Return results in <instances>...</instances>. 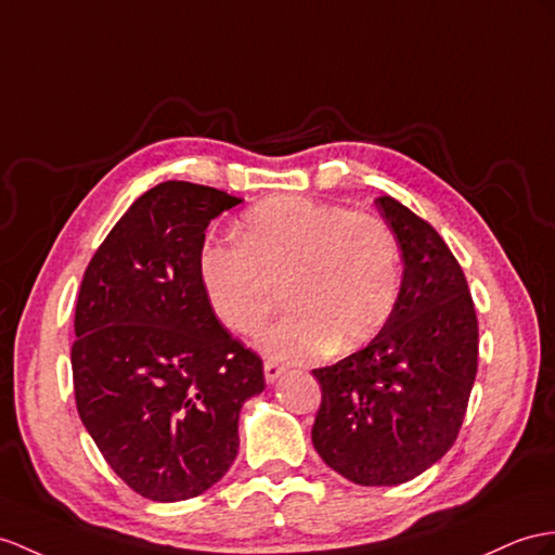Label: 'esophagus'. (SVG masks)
Here are the masks:
<instances>
[{"instance_id":"1","label":"esophagus","mask_w":555,"mask_h":555,"mask_svg":"<svg viewBox=\"0 0 555 555\" xmlns=\"http://www.w3.org/2000/svg\"><path fill=\"white\" fill-rule=\"evenodd\" d=\"M263 374H266V382L268 384H275L282 374H285V367L282 364H278L275 360H266L263 362Z\"/></svg>"}]
</instances>
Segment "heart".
<instances>
[{
	"mask_svg": "<svg viewBox=\"0 0 555 555\" xmlns=\"http://www.w3.org/2000/svg\"><path fill=\"white\" fill-rule=\"evenodd\" d=\"M237 242H207L199 278L228 330L259 332L285 296L289 313L261 334L278 360L353 350L396 306L402 259L379 216L306 197H275L242 216Z\"/></svg>",
	"mask_w": 555,
	"mask_h": 555,
	"instance_id": "heart-1",
	"label": "heart"
}]
</instances>
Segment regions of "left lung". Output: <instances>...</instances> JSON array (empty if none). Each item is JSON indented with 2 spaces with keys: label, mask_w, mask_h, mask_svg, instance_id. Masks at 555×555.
<instances>
[{
  "label": "left lung",
  "mask_w": 555,
  "mask_h": 555,
  "mask_svg": "<svg viewBox=\"0 0 555 555\" xmlns=\"http://www.w3.org/2000/svg\"><path fill=\"white\" fill-rule=\"evenodd\" d=\"M374 205L402 251L400 294L367 346L313 370L322 388L313 444L350 482L388 488L454 444L478 372V318L436 228L388 195Z\"/></svg>",
  "instance_id": "8db88e82"
}]
</instances>
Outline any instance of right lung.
Instances as JSON below:
<instances>
[{"mask_svg": "<svg viewBox=\"0 0 555 555\" xmlns=\"http://www.w3.org/2000/svg\"><path fill=\"white\" fill-rule=\"evenodd\" d=\"M242 199L165 181L93 254L75 308V402L103 459L133 492L183 502L237 456L245 400L263 362L228 334L199 278L205 231Z\"/></svg>", "mask_w": 555, "mask_h": 555, "instance_id": "1", "label": "right lung"}]
</instances>
